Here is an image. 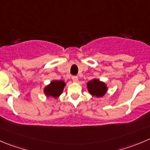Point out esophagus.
Returning <instances> with one entry per match:
<instances>
[{"mask_svg":"<svg viewBox=\"0 0 150 150\" xmlns=\"http://www.w3.org/2000/svg\"><path fill=\"white\" fill-rule=\"evenodd\" d=\"M72 81H73L74 82H77V81H78V76H75V75L72 76Z\"/></svg>","mask_w":150,"mask_h":150,"instance_id":"1","label":"esophagus"}]
</instances>
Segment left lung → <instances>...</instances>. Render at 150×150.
Here are the masks:
<instances>
[{
  "instance_id": "obj_1",
  "label": "left lung",
  "mask_w": 150,
  "mask_h": 150,
  "mask_svg": "<svg viewBox=\"0 0 150 150\" xmlns=\"http://www.w3.org/2000/svg\"><path fill=\"white\" fill-rule=\"evenodd\" d=\"M87 88L91 95L97 97L104 96L108 89L106 84L97 79H93L87 83Z\"/></svg>"
}]
</instances>
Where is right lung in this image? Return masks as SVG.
Listing matches in <instances>:
<instances>
[{"instance_id":"obj_1","label":"right lung","mask_w":150,"mask_h":150,"mask_svg":"<svg viewBox=\"0 0 150 150\" xmlns=\"http://www.w3.org/2000/svg\"><path fill=\"white\" fill-rule=\"evenodd\" d=\"M66 83L64 81H53L44 88V93L47 97L57 98L62 94Z\"/></svg>"}]
</instances>
